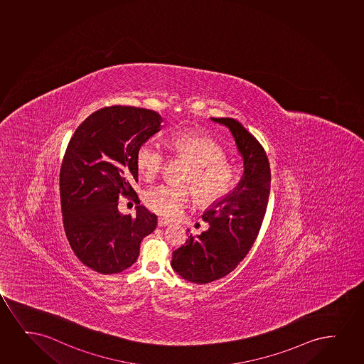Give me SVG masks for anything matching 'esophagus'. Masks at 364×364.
Masks as SVG:
<instances>
[{
  "label": "esophagus",
  "instance_id": "1",
  "mask_svg": "<svg viewBox=\"0 0 364 364\" xmlns=\"http://www.w3.org/2000/svg\"><path fill=\"white\" fill-rule=\"evenodd\" d=\"M157 225H159V226L170 225V221L166 220V219H164V218H159V220H157Z\"/></svg>",
  "mask_w": 364,
  "mask_h": 364
}]
</instances>
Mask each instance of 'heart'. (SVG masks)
Returning a JSON list of instances; mask_svg holds the SVG:
<instances>
[{"mask_svg":"<svg viewBox=\"0 0 364 364\" xmlns=\"http://www.w3.org/2000/svg\"><path fill=\"white\" fill-rule=\"evenodd\" d=\"M171 144L176 152L192 164L184 182L193 186L203 203L215 202L229 193L236 182L234 167L225 161V154L214 140L196 130L175 134ZM167 155L152 141L141 144L136 152V165L144 177L154 180L165 167ZM192 199V191L172 184H160L147 191L144 202L152 212L167 219H176Z\"/></svg>","mask_w":364,"mask_h":364,"instance_id":"b5f03b06","label":"heart"}]
</instances>
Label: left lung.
<instances>
[{"label": "left lung", "instance_id": "left-lung-1", "mask_svg": "<svg viewBox=\"0 0 364 364\" xmlns=\"http://www.w3.org/2000/svg\"><path fill=\"white\" fill-rule=\"evenodd\" d=\"M230 130L242 157L244 173L231 192L203 214L209 229L188 236L172 253L171 266L186 281L205 284L237 267L262 225L271 192V168L262 145L232 118H210Z\"/></svg>", "mask_w": 364, "mask_h": 364}]
</instances>
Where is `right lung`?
Masks as SVG:
<instances>
[{
  "mask_svg": "<svg viewBox=\"0 0 364 364\" xmlns=\"http://www.w3.org/2000/svg\"><path fill=\"white\" fill-rule=\"evenodd\" d=\"M157 112L136 107L102 108L70 140L60 170L66 237L78 259L102 274L119 273L138 259L141 240L157 217L143 205L135 217L118 210L120 196L135 197L136 152L161 130Z\"/></svg>",
  "mask_w": 364,
  "mask_h": 364,
  "instance_id": "obj_1",
  "label": "right lung"
}]
</instances>
